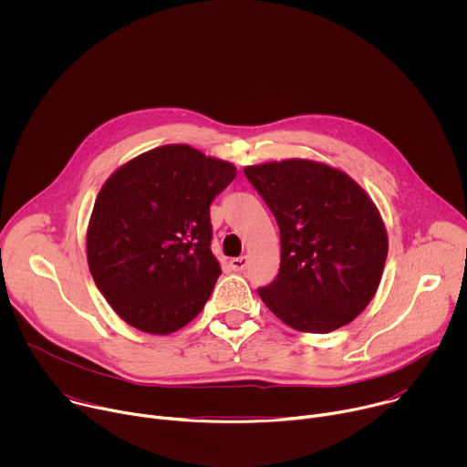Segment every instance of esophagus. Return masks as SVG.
Here are the masks:
<instances>
[{
    "instance_id": "1",
    "label": "esophagus",
    "mask_w": 467,
    "mask_h": 467,
    "mask_svg": "<svg viewBox=\"0 0 467 467\" xmlns=\"http://www.w3.org/2000/svg\"><path fill=\"white\" fill-rule=\"evenodd\" d=\"M229 264H231V268H233L234 272H244V270L247 268V264H249V258H247V256H238V258H231V260H229Z\"/></svg>"
}]
</instances>
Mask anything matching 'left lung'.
<instances>
[{"instance_id":"left-lung-1","label":"left lung","mask_w":467,"mask_h":467,"mask_svg":"<svg viewBox=\"0 0 467 467\" xmlns=\"http://www.w3.org/2000/svg\"><path fill=\"white\" fill-rule=\"evenodd\" d=\"M281 229V268L260 299L299 332L337 330L373 299L388 234L368 192L346 171L308 159L244 168Z\"/></svg>"}]
</instances>
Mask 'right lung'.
<instances>
[{
	"label": "right lung",
	"mask_w": 467,
	"mask_h": 467,
	"mask_svg": "<svg viewBox=\"0 0 467 467\" xmlns=\"http://www.w3.org/2000/svg\"><path fill=\"white\" fill-rule=\"evenodd\" d=\"M234 177L227 161L168 144L105 181L87 229V260L125 323L164 337L203 310L222 275L209 207Z\"/></svg>",
	"instance_id": "1"
}]
</instances>
